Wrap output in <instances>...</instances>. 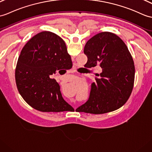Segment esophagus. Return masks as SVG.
Returning a JSON list of instances; mask_svg holds the SVG:
<instances>
[{
    "instance_id": "esophagus-1",
    "label": "esophagus",
    "mask_w": 152,
    "mask_h": 152,
    "mask_svg": "<svg viewBox=\"0 0 152 152\" xmlns=\"http://www.w3.org/2000/svg\"><path fill=\"white\" fill-rule=\"evenodd\" d=\"M73 69L75 70V69H76V66H74V68H73Z\"/></svg>"
}]
</instances>
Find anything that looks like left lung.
<instances>
[{
    "label": "left lung",
    "mask_w": 152,
    "mask_h": 152,
    "mask_svg": "<svg viewBox=\"0 0 152 152\" xmlns=\"http://www.w3.org/2000/svg\"><path fill=\"white\" fill-rule=\"evenodd\" d=\"M88 68L99 65L101 78L92 83L89 100L76 110L104 114L124 105L132 94L135 65L128 47L116 34L103 31L91 37L84 47Z\"/></svg>",
    "instance_id": "8db88e82"
}]
</instances>
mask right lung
<instances>
[{"mask_svg": "<svg viewBox=\"0 0 152 152\" xmlns=\"http://www.w3.org/2000/svg\"><path fill=\"white\" fill-rule=\"evenodd\" d=\"M72 66L65 41L51 31H42L31 38L20 52L15 69L17 89L24 101L36 110H73L63 98L59 84L50 78L57 70Z\"/></svg>", "mask_w": 152, "mask_h": 152, "instance_id": "right-lung-1", "label": "right lung"}]
</instances>
